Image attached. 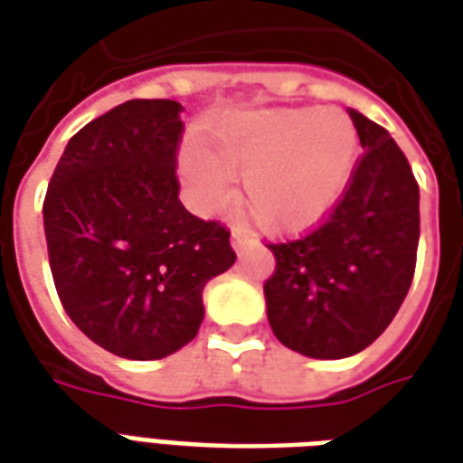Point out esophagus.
<instances>
[{
    "mask_svg": "<svg viewBox=\"0 0 463 463\" xmlns=\"http://www.w3.org/2000/svg\"><path fill=\"white\" fill-rule=\"evenodd\" d=\"M254 241H256L254 234H251V232H246V229H234V232H232V246H234L236 254H241L246 246H251Z\"/></svg>",
    "mask_w": 463,
    "mask_h": 463,
    "instance_id": "obj_1",
    "label": "esophagus"
}]
</instances>
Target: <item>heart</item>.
<instances>
[{
    "mask_svg": "<svg viewBox=\"0 0 463 463\" xmlns=\"http://www.w3.org/2000/svg\"><path fill=\"white\" fill-rule=\"evenodd\" d=\"M357 155V130L343 110H249L212 123L199 147H184L180 175L204 212L227 207L232 175H241V202L256 224L293 234L335 209Z\"/></svg>",
    "mask_w": 463,
    "mask_h": 463,
    "instance_id": "1",
    "label": "heart"
}]
</instances>
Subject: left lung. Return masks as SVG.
<instances>
[{"label": "left lung", "instance_id": "left-lung-1", "mask_svg": "<svg viewBox=\"0 0 463 463\" xmlns=\"http://www.w3.org/2000/svg\"><path fill=\"white\" fill-rule=\"evenodd\" d=\"M363 145L345 194L308 236L271 244L266 316L283 345L316 360L365 350L410 291L420 244V187L390 133L347 110Z\"/></svg>", "mask_w": 463, "mask_h": 463}]
</instances>
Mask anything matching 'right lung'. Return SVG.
I'll return each instance as SVG.
<instances>
[{"label":"right lung","instance_id":"1","mask_svg":"<svg viewBox=\"0 0 463 463\" xmlns=\"http://www.w3.org/2000/svg\"><path fill=\"white\" fill-rule=\"evenodd\" d=\"M177 100L135 98L80 128L43 199L53 283L83 335L160 360L197 335L209 279L236 254L219 222L190 214L175 175Z\"/></svg>","mask_w":463,"mask_h":463}]
</instances>
